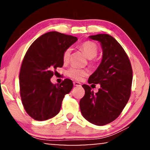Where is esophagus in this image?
I'll use <instances>...</instances> for the list:
<instances>
[{
  "label": "esophagus",
  "mask_w": 150,
  "mask_h": 150,
  "mask_svg": "<svg viewBox=\"0 0 150 150\" xmlns=\"http://www.w3.org/2000/svg\"><path fill=\"white\" fill-rule=\"evenodd\" d=\"M73 84L74 86H81V83H79V82H76V81L73 82Z\"/></svg>",
  "instance_id": "esophagus-1"
}]
</instances>
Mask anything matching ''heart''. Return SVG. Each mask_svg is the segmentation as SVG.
<instances>
[{
  "mask_svg": "<svg viewBox=\"0 0 150 150\" xmlns=\"http://www.w3.org/2000/svg\"><path fill=\"white\" fill-rule=\"evenodd\" d=\"M80 48L83 52L85 53V56L87 57L89 59H92L97 56L98 54V47L96 46L95 43L93 42H90V41H87L82 43L80 46ZM71 54V48H68L64 51L63 54V60L65 63L68 61L69 59V56ZM89 73L87 69H81L79 67H72L69 68L67 71V75L69 78L74 80H76V81H80L83 79V77L86 76Z\"/></svg>",
  "mask_w": 150,
  "mask_h": 150,
  "instance_id": "b5f03b06",
  "label": "heart"
}]
</instances>
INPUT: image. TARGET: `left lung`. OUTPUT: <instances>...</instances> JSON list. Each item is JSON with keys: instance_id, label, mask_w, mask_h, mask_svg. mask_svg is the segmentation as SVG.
Listing matches in <instances>:
<instances>
[{"instance_id": "obj_1", "label": "left lung", "mask_w": 150, "mask_h": 150, "mask_svg": "<svg viewBox=\"0 0 150 150\" xmlns=\"http://www.w3.org/2000/svg\"><path fill=\"white\" fill-rule=\"evenodd\" d=\"M89 38L100 43L102 57L88 83L100 84V88L94 93L89 85H82L85 94L80 100V108L88 122L104 126L118 117L130 98L132 67L124 48L112 36L98 34Z\"/></svg>"}]
</instances>
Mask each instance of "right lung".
<instances>
[{
    "mask_svg": "<svg viewBox=\"0 0 150 150\" xmlns=\"http://www.w3.org/2000/svg\"><path fill=\"white\" fill-rule=\"evenodd\" d=\"M76 37L57 31L38 38L28 49L22 61L19 80L24 109L34 120L44 121L60 111L65 95L73 87L71 80L54 85V69L63 65L64 51L76 42Z\"/></svg>",
    "mask_w": 150,
    "mask_h": 150,
    "instance_id": "obj_1",
    "label": "right lung"
}]
</instances>
